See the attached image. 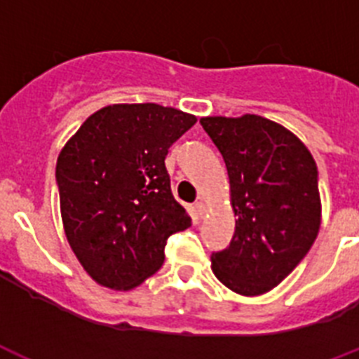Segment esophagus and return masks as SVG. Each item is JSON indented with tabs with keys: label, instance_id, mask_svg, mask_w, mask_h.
Here are the masks:
<instances>
[{
	"label": "esophagus",
	"instance_id": "obj_1",
	"mask_svg": "<svg viewBox=\"0 0 359 359\" xmlns=\"http://www.w3.org/2000/svg\"><path fill=\"white\" fill-rule=\"evenodd\" d=\"M195 212H197V215L201 217V219H203V217L206 215V203H204L203 198L195 203Z\"/></svg>",
	"mask_w": 359,
	"mask_h": 359
}]
</instances>
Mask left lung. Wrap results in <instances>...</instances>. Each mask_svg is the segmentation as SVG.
<instances>
[{
  "mask_svg": "<svg viewBox=\"0 0 359 359\" xmlns=\"http://www.w3.org/2000/svg\"><path fill=\"white\" fill-rule=\"evenodd\" d=\"M204 131L224 158L236 233L212 254L219 281L241 296L272 290L301 263L321 226L314 156L281 123L243 114L204 116Z\"/></svg>",
  "mask_w": 359,
  "mask_h": 359,
  "instance_id": "left-lung-1",
  "label": "left lung"
}]
</instances>
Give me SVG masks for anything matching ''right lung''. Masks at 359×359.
Wrapping results in <instances>:
<instances>
[{
    "label": "right lung",
    "instance_id": "1",
    "mask_svg": "<svg viewBox=\"0 0 359 359\" xmlns=\"http://www.w3.org/2000/svg\"><path fill=\"white\" fill-rule=\"evenodd\" d=\"M195 122L158 104H113L93 113L60 151L65 237L102 287H138L164 263L168 237L191 226L164 158Z\"/></svg>",
    "mask_w": 359,
    "mask_h": 359
}]
</instances>
